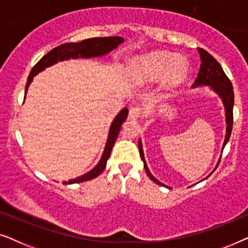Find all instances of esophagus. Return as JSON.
Listing matches in <instances>:
<instances>
[{"mask_svg": "<svg viewBox=\"0 0 248 248\" xmlns=\"http://www.w3.org/2000/svg\"><path fill=\"white\" fill-rule=\"evenodd\" d=\"M143 114H144L143 108L140 106H134L130 108V117L132 120H138V118L143 116Z\"/></svg>", "mask_w": 248, "mask_h": 248, "instance_id": "esophagus-1", "label": "esophagus"}]
</instances>
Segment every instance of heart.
I'll return each mask as SVG.
<instances>
[{
  "mask_svg": "<svg viewBox=\"0 0 248 248\" xmlns=\"http://www.w3.org/2000/svg\"><path fill=\"white\" fill-rule=\"evenodd\" d=\"M139 74L144 82H155L161 78L162 86L172 90L181 86L187 78L188 66L185 61L175 59L165 52H155L142 57L139 64Z\"/></svg>",
  "mask_w": 248,
  "mask_h": 248,
  "instance_id": "b5f03b06",
  "label": "heart"
}]
</instances>
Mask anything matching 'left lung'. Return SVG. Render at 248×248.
<instances>
[{
  "label": "left lung",
  "instance_id": "obj_1",
  "mask_svg": "<svg viewBox=\"0 0 248 248\" xmlns=\"http://www.w3.org/2000/svg\"><path fill=\"white\" fill-rule=\"evenodd\" d=\"M198 50L200 53V59H201V66H200L198 78L195 79L194 84H193L192 88L201 87V86H209L213 91H215L217 94H218L220 98H221L223 106H225L226 125H227L225 141H223V144H222V150H223V148H225L227 142L229 141L230 134H232V122H233L232 109H233V100H235V98H233L232 84V82H230V80L228 79V77L226 76V73L223 72L221 65H220V64L217 62V60L215 59V57H213L212 55H210V54L206 52L205 49L199 48ZM139 150H140L141 159L143 160L144 169H145V171H147L149 178H150L151 181H154L155 184L165 186V187L170 189V187H168L167 185L162 184V183L159 182L157 178H155L150 172V170H149L147 162H145V159H144L143 149H142L141 140H139ZM220 159H221V157L219 158L218 164H217L216 168L213 169V171H215L217 167L219 166ZM212 172H211V174H212ZM211 174H210V175H211ZM209 176H208V177H209ZM208 177H205V178H208Z\"/></svg>",
  "mask_w": 248,
  "mask_h": 248
}]
</instances>
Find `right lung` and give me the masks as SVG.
Returning a JSON list of instances; mask_svg holds the SVG:
<instances>
[{"mask_svg": "<svg viewBox=\"0 0 248 248\" xmlns=\"http://www.w3.org/2000/svg\"><path fill=\"white\" fill-rule=\"evenodd\" d=\"M124 42L122 37H97V38H89L84 39L82 42L79 43H66L63 45H60L55 47V48L50 50L44 55L38 63L32 67L31 72H30L28 79H27L26 90L25 93L28 91L29 84L31 83L33 80V77L37 76L39 72H42L46 69L56 64L61 61H65L70 59H90V57H100L108 54L111 50L116 48V47ZM26 98V96H25ZM128 114L127 108H123L117 116L114 118L113 123L110 125L109 133H108L107 142L105 145L103 155H101L100 160L94 167L91 169L90 171L86 172L82 176L79 177L70 179L69 182H63V184H76V183H82L86 181H90L97 176H99L105 168H106V164L108 158H109L111 149L114 147L115 141L117 140L118 134H120L121 127L123 123L126 120Z\"/></svg>", "mask_w": 248, "mask_h": 248, "instance_id": "add662e5", "label": "right lung"}]
</instances>
